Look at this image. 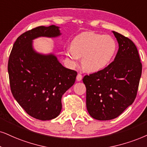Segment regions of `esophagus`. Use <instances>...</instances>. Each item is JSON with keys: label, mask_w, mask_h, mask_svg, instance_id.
<instances>
[{"label": "esophagus", "mask_w": 147, "mask_h": 147, "mask_svg": "<svg viewBox=\"0 0 147 147\" xmlns=\"http://www.w3.org/2000/svg\"><path fill=\"white\" fill-rule=\"evenodd\" d=\"M82 75H81V74H78L77 76V80L78 81H81V79H82Z\"/></svg>", "instance_id": "1"}]
</instances>
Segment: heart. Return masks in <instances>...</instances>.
<instances>
[{
    "instance_id": "1",
    "label": "heart",
    "mask_w": 147,
    "mask_h": 147,
    "mask_svg": "<svg viewBox=\"0 0 147 147\" xmlns=\"http://www.w3.org/2000/svg\"><path fill=\"white\" fill-rule=\"evenodd\" d=\"M117 49V42L112 36L85 32L72 39L66 55L72 66H77L79 57H82L83 69L88 72H97L110 64Z\"/></svg>"
}]
</instances>
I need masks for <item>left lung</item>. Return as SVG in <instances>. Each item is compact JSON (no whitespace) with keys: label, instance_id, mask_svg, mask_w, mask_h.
Returning a JSON list of instances; mask_svg holds the SVG:
<instances>
[{"label":"left lung","instance_id":"obj_1","mask_svg":"<svg viewBox=\"0 0 147 147\" xmlns=\"http://www.w3.org/2000/svg\"><path fill=\"white\" fill-rule=\"evenodd\" d=\"M119 43L113 62L105 69L85 75L86 106L90 116L100 121L117 117L134 102L142 74V63L135 44L113 31Z\"/></svg>","mask_w":147,"mask_h":147}]
</instances>
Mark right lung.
<instances>
[{"instance_id": "1", "label": "right lung", "mask_w": 147, "mask_h": 147, "mask_svg": "<svg viewBox=\"0 0 147 147\" xmlns=\"http://www.w3.org/2000/svg\"><path fill=\"white\" fill-rule=\"evenodd\" d=\"M60 35L59 28L38 26L17 38L8 61L9 83L18 104L29 115L47 121L62 110V96L75 82L77 71L64 67L55 55L37 53L32 40Z\"/></svg>"}]
</instances>
